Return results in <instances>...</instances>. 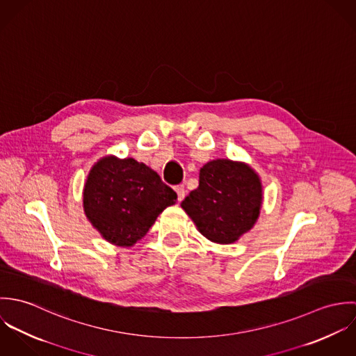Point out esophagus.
I'll return each instance as SVG.
<instances>
[{
  "instance_id": "obj_1",
  "label": "esophagus",
  "mask_w": 356,
  "mask_h": 356,
  "mask_svg": "<svg viewBox=\"0 0 356 356\" xmlns=\"http://www.w3.org/2000/svg\"><path fill=\"white\" fill-rule=\"evenodd\" d=\"M175 192H177V195H178V200L182 202V200L185 199V196H186L185 186H184V185H177V186H175Z\"/></svg>"
}]
</instances>
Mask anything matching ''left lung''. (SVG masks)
Returning <instances> with one entry per match:
<instances>
[{"label":"left lung","instance_id":"1","mask_svg":"<svg viewBox=\"0 0 356 356\" xmlns=\"http://www.w3.org/2000/svg\"><path fill=\"white\" fill-rule=\"evenodd\" d=\"M261 204L254 170L232 160H212L200 170L199 188L181 203L199 232L218 244H232L251 230Z\"/></svg>","mask_w":356,"mask_h":356}]
</instances>
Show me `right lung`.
Here are the masks:
<instances>
[{
    "mask_svg": "<svg viewBox=\"0 0 356 356\" xmlns=\"http://www.w3.org/2000/svg\"><path fill=\"white\" fill-rule=\"evenodd\" d=\"M175 200L177 193L144 163L112 156L92 168L83 191L89 220L105 240L120 247L143 238Z\"/></svg>",
    "mask_w": 356,
    "mask_h": 356,
    "instance_id": "1",
    "label": "right lung"
}]
</instances>
